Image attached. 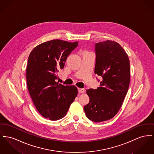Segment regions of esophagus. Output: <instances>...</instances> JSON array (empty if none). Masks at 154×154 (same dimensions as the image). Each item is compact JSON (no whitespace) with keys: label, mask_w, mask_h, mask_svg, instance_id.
Here are the masks:
<instances>
[{"label":"esophagus","mask_w":154,"mask_h":154,"mask_svg":"<svg viewBox=\"0 0 154 154\" xmlns=\"http://www.w3.org/2000/svg\"><path fill=\"white\" fill-rule=\"evenodd\" d=\"M85 92V89H82V88H78V92L79 93H83Z\"/></svg>","instance_id":"1"}]
</instances>
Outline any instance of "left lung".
I'll return each mask as SVG.
<instances>
[{"instance_id":"left-lung-1","label":"left lung","mask_w":154,"mask_h":154,"mask_svg":"<svg viewBox=\"0 0 154 154\" xmlns=\"http://www.w3.org/2000/svg\"><path fill=\"white\" fill-rule=\"evenodd\" d=\"M94 51V74L102 80L97 79V89L86 91L89 103L83 109L90 120L100 123L112 119L121 108L129 87L130 68L127 53L116 42L96 43Z\"/></svg>"}]
</instances>
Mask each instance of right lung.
<instances>
[{
	"mask_svg": "<svg viewBox=\"0 0 154 154\" xmlns=\"http://www.w3.org/2000/svg\"><path fill=\"white\" fill-rule=\"evenodd\" d=\"M78 45V41L53 40L37 45L30 54L27 88L37 110L45 119L54 121L63 118L78 94L76 86L56 82L57 73Z\"/></svg>",
	"mask_w": 154,
	"mask_h": 154,
	"instance_id": "obj_1",
	"label": "right lung"
}]
</instances>
